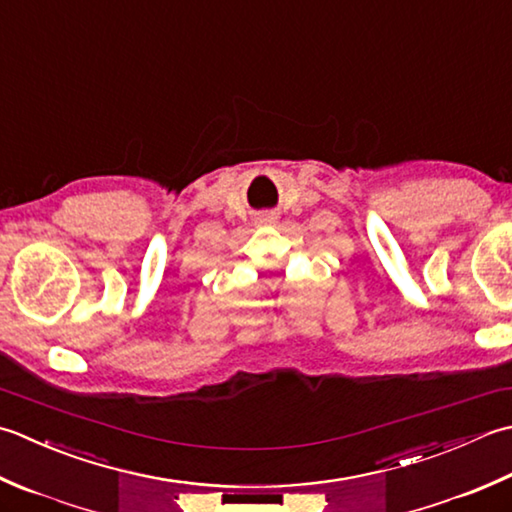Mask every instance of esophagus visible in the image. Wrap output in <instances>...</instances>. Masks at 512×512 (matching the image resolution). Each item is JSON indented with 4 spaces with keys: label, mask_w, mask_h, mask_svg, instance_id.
<instances>
[{
    "label": "esophagus",
    "mask_w": 512,
    "mask_h": 512,
    "mask_svg": "<svg viewBox=\"0 0 512 512\" xmlns=\"http://www.w3.org/2000/svg\"><path fill=\"white\" fill-rule=\"evenodd\" d=\"M262 222H266V224H268V222H273V217L266 215V217H262Z\"/></svg>",
    "instance_id": "1"
}]
</instances>
